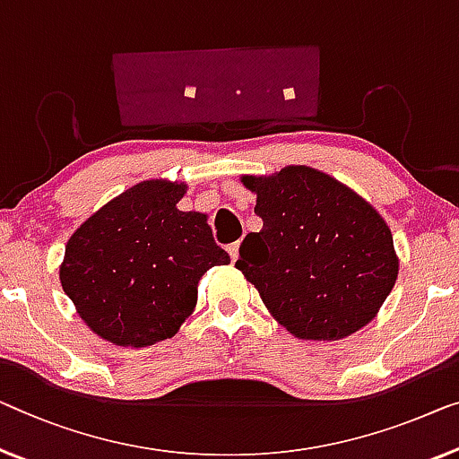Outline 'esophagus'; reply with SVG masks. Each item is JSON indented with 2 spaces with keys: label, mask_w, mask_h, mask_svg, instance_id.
I'll use <instances>...</instances> for the list:
<instances>
[{
  "label": "esophagus",
  "mask_w": 459,
  "mask_h": 459,
  "mask_svg": "<svg viewBox=\"0 0 459 459\" xmlns=\"http://www.w3.org/2000/svg\"><path fill=\"white\" fill-rule=\"evenodd\" d=\"M238 247H241V241H237V243H230L229 247H227V251H229V255H230L232 262H237V257H238Z\"/></svg>",
  "instance_id": "1"
}]
</instances>
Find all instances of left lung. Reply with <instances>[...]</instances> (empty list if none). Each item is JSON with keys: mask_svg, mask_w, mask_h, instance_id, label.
I'll return each mask as SVG.
<instances>
[{"mask_svg": "<svg viewBox=\"0 0 459 459\" xmlns=\"http://www.w3.org/2000/svg\"><path fill=\"white\" fill-rule=\"evenodd\" d=\"M243 186L257 194L264 229L243 238L235 265L278 324L300 340H340L367 325L398 278L377 210L309 167L243 177Z\"/></svg>", "mask_w": 459, "mask_h": 459, "instance_id": "left-lung-1", "label": "left lung"}]
</instances>
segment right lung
I'll return each instance as SVG.
<instances>
[{
	"label": "right lung",
	"mask_w": 459,
	"mask_h": 459,
	"mask_svg": "<svg viewBox=\"0 0 459 459\" xmlns=\"http://www.w3.org/2000/svg\"><path fill=\"white\" fill-rule=\"evenodd\" d=\"M186 186L143 181L74 232L59 268L64 292L100 338L143 348L173 338L212 265L230 264L206 214L177 210Z\"/></svg>",
	"instance_id": "obj_1"
}]
</instances>
